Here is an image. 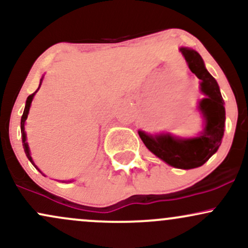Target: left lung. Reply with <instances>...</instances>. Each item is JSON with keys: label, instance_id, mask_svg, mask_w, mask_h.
<instances>
[{"label": "left lung", "instance_id": "1", "mask_svg": "<svg viewBox=\"0 0 248 248\" xmlns=\"http://www.w3.org/2000/svg\"><path fill=\"white\" fill-rule=\"evenodd\" d=\"M181 52L189 69L201 80V90L206 95L199 102V109L205 118L203 133L189 140H178L169 134L154 138L141 130L139 135L148 149L168 164L179 169H192L203 166L220 146L224 135L225 108L217 81L207 72L199 53L186 47H181Z\"/></svg>", "mask_w": 248, "mask_h": 248}]
</instances>
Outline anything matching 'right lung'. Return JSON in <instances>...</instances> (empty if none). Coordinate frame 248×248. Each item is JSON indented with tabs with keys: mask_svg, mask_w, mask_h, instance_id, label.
<instances>
[{
	"mask_svg": "<svg viewBox=\"0 0 248 248\" xmlns=\"http://www.w3.org/2000/svg\"><path fill=\"white\" fill-rule=\"evenodd\" d=\"M41 82H42V80H41ZM39 86H41V84H39ZM39 88V87H38ZM38 88H37V91H38ZM37 91L36 92H33L32 94L31 95H29L28 96V99H27V104H25V108H24V112H23V115H22V119H21V133H22V143H23V148H24V152H25V155H27V157L29 158L30 160V162L31 163L33 164V161H32V158H31V155H30V152H29V147H28V143H27V139H25V132H24V124H25V120H27V118H28V113H29V109H30V105H31V101H32V98H33V95L36 94L37 93ZM33 166H35V164H33ZM35 168L37 169V167L35 166Z\"/></svg>",
	"mask_w": 248,
	"mask_h": 248,
	"instance_id": "obj_1",
	"label": "right lung"
}]
</instances>
